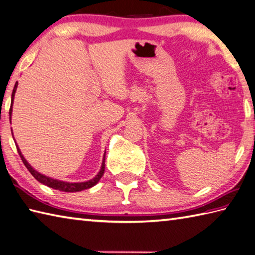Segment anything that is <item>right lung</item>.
<instances>
[{
  "label": "right lung",
  "mask_w": 255,
  "mask_h": 255,
  "mask_svg": "<svg viewBox=\"0 0 255 255\" xmlns=\"http://www.w3.org/2000/svg\"><path fill=\"white\" fill-rule=\"evenodd\" d=\"M17 85H18V83L16 82L15 86H14V89H13V94H12V105H13V99H14V95H15V92H16V88H17ZM10 115H12V106H10L9 108V119H10ZM17 151H18V154L21 158L22 162H24V165L26 166V168L29 170V172L32 174V177L35 178L37 181H39V182L49 186V188H52L54 190H59V191H62V192H80V191H83L85 189H89L92 188V186H94L95 184L98 183V181L101 179V177L104 175V172H105V160H106V155L104 157V160H103V166H101V169L99 173L96 175V177L92 180L87 181V182H81V183H70V182H63V181H58V180H53L51 179L49 177H46V175H42L41 173L37 172L36 170H33V169L31 168V166L29 165L26 161V159L24 158V156L21 155V152L18 148V146H17Z\"/></svg>",
  "instance_id": "1"
}]
</instances>
